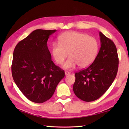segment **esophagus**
I'll list each match as a JSON object with an SVG mask.
<instances>
[{
  "label": "esophagus",
  "instance_id": "esophagus-1",
  "mask_svg": "<svg viewBox=\"0 0 129 129\" xmlns=\"http://www.w3.org/2000/svg\"><path fill=\"white\" fill-rule=\"evenodd\" d=\"M70 74H71V72H65V76H68V75H70Z\"/></svg>",
  "mask_w": 129,
  "mask_h": 129
}]
</instances>
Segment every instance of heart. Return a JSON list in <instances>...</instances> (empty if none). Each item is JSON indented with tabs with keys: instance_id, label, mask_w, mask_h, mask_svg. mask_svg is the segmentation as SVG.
<instances>
[{
	"instance_id": "1",
	"label": "heart",
	"mask_w": 129,
	"mask_h": 129,
	"mask_svg": "<svg viewBox=\"0 0 129 129\" xmlns=\"http://www.w3.org/2000/svg\"><path fill=\"white\" fill-rule=\"evenodd\" d=\"M99 45L93 37L76 31H68L58 37V44L54 43L51 52L57 64L64 63L69 54V58L63 65L67 69H72L78 65L81 68L89 67L94 61Z\"/></svg>"
}]
</instances>
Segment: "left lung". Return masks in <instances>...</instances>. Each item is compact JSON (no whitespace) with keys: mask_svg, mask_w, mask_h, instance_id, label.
Here are the masks:
<instances>
[{"mask_svg":"<svg viewBox=\"0 0 129 129\" xmlns=\"http://www.w3.org/2000/svg\"><path fill=\"white\" fill-rule=\"evenodd\" d=\"M101 47L94 61L88 68L75 73L73 89L78 99L86 102L99 99L116 77L118 57L112 40L100 32Z\"/></svg>","mask_w":129,"mask_h":129,"instance_id":"left-lung-1","label":"left lung"}]
</instances>
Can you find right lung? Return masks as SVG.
I'll return each instance as SVG.
<instances>
[{
	"label": "right lung",
	"mask_w": 129,
	"mask_h": 129,
	"mask_svg": "<svg viewBox=\"0 0 129 129\" xmlns=\"http://www.w3.org/2000/svg\"><path fill=\"white\" fill-rule=\"evenodd\" d=\"M54 30L36 29L15 47L12 75L15 84L30 101L43 103L51 99L64 71L54 64L47 47Z\"/></svg>",
	"instance_id": "obj_1"
}]
</instances>
